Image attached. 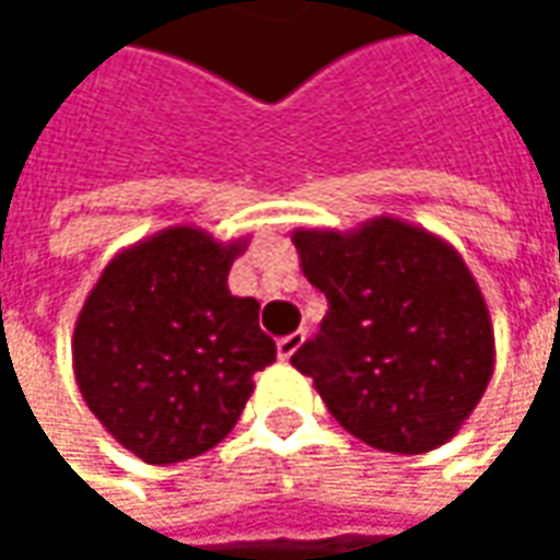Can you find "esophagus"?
Segmentation results:
<instances>
[{
  "mask_svg": "<svg viewBox=\"0 0 560 560\" xmlns=\"http://www.w3.org/2000/svg\"><path fill=\"white\" fill-rule=\"evenodd\" d=\"M301 343H304V334L298 330V334H288V337H281L279 340V360H291L298 350H301Z\"/></svg>",
  "mask_w": 560,
  "mask_h": 560,
  "instance_id": "obj_1",
  "label": "esophagus"
}]
</instances>
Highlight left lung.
Returning a JSON list of instances; mask_svg holds the SVG:
<instances>
[{
	"label": "left lung",
	"mask_w": 560,
	"mask_h": 560,
	"mask_svg": "<svg viewBox=\"0 0 560 560\" xmlns=\"http://www.w3.org/2000/svg\"><path fill=\"white\" fill-rule=\"evenodd\" d=\"M301 272L330 301L291 366L363 444L428 454L480 405L497 366L487 298L464 256L398 217L357 230L298 226Z\"/></svg>",
	"instance_id": "left-lung-1"
}]
</instances>
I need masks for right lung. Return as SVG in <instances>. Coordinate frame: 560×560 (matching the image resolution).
<instances>
[{
	"label": "right lung",
	"instance_id": "obj_1",
	"mask_svg": "<svg viewBox=\"0 0 560 560\" xmlns=\"http://www.w3.org/2000/svg\"><path fill=\"white\" fill-rule=\"evenodd\" d=\"M249 240L177 223L119 249L73 324V380L116 444L165 467L217 447L276 363L259 301L230 291Z\"/></svg>",
	"mask_w": 560,
	"mask_h": 560
}]
</instances>
